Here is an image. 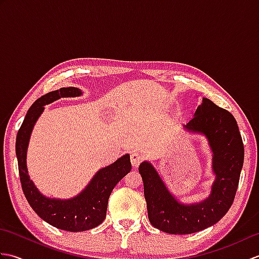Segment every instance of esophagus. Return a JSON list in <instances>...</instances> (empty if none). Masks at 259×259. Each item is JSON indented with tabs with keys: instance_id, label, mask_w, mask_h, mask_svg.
Returning a JSON list of instances; mask_svg holds the SVG:
<instances>
[{
	"instance_id": "34e87169",
	"label": "esophagus",
	"mask_w": 259,
	"mask_h": 259,
	"mask_svg": "<svg viewBox=\"0 0 259 259\" xmlns=\"http://www.w3.org/2000/svg\"><path fill=\"white\" fill-rule=\"evenodd\" d=\"M130 160H131V163H133V166L137 168L142 161V155L139 152H133L130 155Z\"/></svg>"
}]
</instances>
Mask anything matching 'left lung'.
I'll return each mask as SVG.
<instances>
[{"label":"left lung","mask_w":259,"mask_h":259,"mask_svg":"<svg viewBox=\"0 0 259 259\" xmlns=\"http://www.w3.org/2000/svg\"><path fill=\"white\" fill-rule=\"evenodd\" d=\"M185 128L205 136L212 151L216 178L207 199L184 205L171 195L150 162L144 161L139 166L149 222L172 235L200 232L221 221L233 205L244 163V144L234 115L209 99L202 98Z\"/></svg>","instance_id":"8db88e82"}]
</instances>
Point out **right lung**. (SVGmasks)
<instances>
[{
	"label": "right lung",
	"mask_w": 259,
	"mask_h": 259,
	"mask_svg": "<svg viewBox=\"0 0 259 259\" xmlns=\"http://www.w3.org/2000/svg\"><path fill=\"white\" fill-rule=\"evenodd\" d=\"M81 95L82 92L78 88L69 87L38 98L27 111L15 142L20 180L27 202L43 221L67 232H84L99 226L106 218L109 197L115 185L131 170L130 156L124 155L110 166L99 170L89 185L71 199H56L43 196L30 179L26 168V150L33 126L45 110V106L60 98H73Z\"/></svg>",
	"instance_id": "right-lung-1"
}]
</instances>
